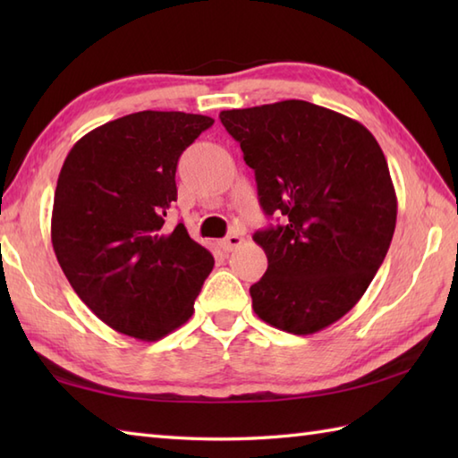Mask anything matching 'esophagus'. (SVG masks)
Returning a JSON list of instances; mask_svg holds the SVG:
<instances>
[{"mask_svg": "<svg viewBox=\"0 0 458 458\" xmlns=\"http://www.w3.org/2000/svg\"><path fill=\"white\" fill-rule=\"evenodd\" d=\"M242 242H244V238H242V236L230 234V236H226V238L220 242V246H222L224 251H232V250H236L242 244Z\"/></svg>", "mask_w": 458, "mask_h": 458, "instance_id": "esophagus-1", "label": "esophagus"}]
</instances>
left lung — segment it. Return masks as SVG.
<instances>
[{
  "label": "left lung",
  "mask_w": 458,
  "mask_h": 458,
  "mask_svg": "<svg viewBox=\"0 0 458 458\" xmlns=\"http://www.w3.org/2000/svg\"><path fill=\"white\" fill-rule=\"evenodd\" d=\"M254 169L267 271L250 287L271 327L313 335L352 309L390 250L397 199L384 151L362 123L305 100L224 110Z\"/></svg>",
  "instance_id": "1"
}]
</instances>
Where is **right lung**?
Returning a JSON list of instances; mask_svg holds the SVG:
<instances>
[{
    "mask_svg": "<svg viewBox=\"0 0 458 458\" xmlns=\"http://www.w3.org/2000/svg\"><path fill=\"white\" fill-rule=\"evenodd\" d=\"M212 123L145 110L92 130L66 155L53 204L55 254L76 295L118 333L159 340L187 323L214 267L182 222L165 228L181 153Z\"/></svg>",
    "mask_w": 458,
    "mask_h": 458,
    "instance_id": "1",
    "label": "right lung"
}]
</instances>
